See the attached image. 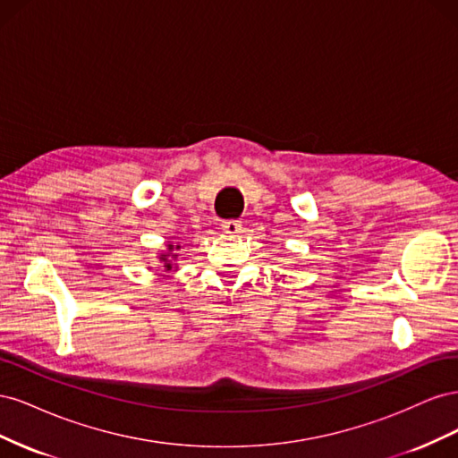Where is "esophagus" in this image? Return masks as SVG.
Here are the masks:
<instances>
[{
  "label": "esophagus",
  "mask_w": 458,
  "mask_h": 458,
  "mask_svg": "<svg viewBox=\"0 0 458 458\" xmlns=\"http://www.w3.org/2000/svg\"><path fill=\"white\" fill-rule=\"evenodd\" d=\"M221 229H224L229 234H237V233H241L242 224H241L239 219H225L224 224H221Z\"/></svg>",
  "instance_id": "esophagus-1"
}]
</instances>
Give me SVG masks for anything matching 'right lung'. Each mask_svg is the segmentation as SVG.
Here are the masks:
<instances>
[{"label": "right lung", "instance_id": "1", "mask_svg": "<svg viewBox=\"0 0 458 458\" xmlns=\"http://www.w3.org/2000/svg\"><path fill=\"white\" fill-rule=\"evenodd\" d=\"M182 242H165V250H160L158 254V261L160 266L164 267V271H177V258H179V250H183Z\"/></svg>", "mask_w": 458, "mask_h": 458}]
</instances>
